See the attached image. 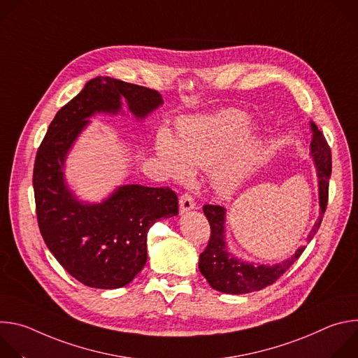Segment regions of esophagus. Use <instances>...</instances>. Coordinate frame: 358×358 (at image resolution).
Returning <instances> with one entry per match:
<instances>
[{"mask_svg": "<svg viewBox=\"0 0 358 358\" xmlns=\"http://www.w3.org/2000/svg\"><path fill=\"white\" fill-rule=\"evenodd\" d=\"M195 208V202L189 194H182L180 198V213L185 214Z\"/></svg>", "mask_w": 358, "mask_h": 358, "instance_id": "esophagus-1", "label": "esophagus"}]
</instances>
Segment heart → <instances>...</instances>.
<instances>
[{"mask_svg":"<svg viewBox=\"0 0 358 358\" xmlns=\"http://www.w3.org/2000/svg\"><path fill=\"white\" fill-rule=\"evenodd\" d=\"M249 129L248 117L232 112L188 117L180 123L178 141L167 130L159 133L156 151L171 178L180 181L188 178L192 167L206 170L214 167L211 173L214 188L221 194H232L257 170L265 155V141L257 138L227 157Z\"/></svg>","mask_w":358,"mask_h":358,"instance_id":"b5f03b06","label":"heart"}]
</instances>
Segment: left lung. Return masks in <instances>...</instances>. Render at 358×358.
<instances>
[{"label":"left lung","instance_id":"8db88e82","mask_svg":"<svg viewBox=\"0 0 358 358\" xmlns=\"http://www.w3.org/2000/svg\"><path fill=\"white\" fill-rule=\"evenodd\" d=\"M310 157L316 167L319 188V218L306 236L308 242L313 239L322 224L327 206L329 180L331 176V152L329 144L313 122H310ZM203 214L211 225V238L206 250L199 255L198 268L211 287L222 293L245 294L275 283L297 261L306 248L299 246L292 257L279 264L269 265L243 261L229 249L227 242V210L220 206H203Z\"/></svg>","mask_w":358,"mask_h":358}]
</instances>
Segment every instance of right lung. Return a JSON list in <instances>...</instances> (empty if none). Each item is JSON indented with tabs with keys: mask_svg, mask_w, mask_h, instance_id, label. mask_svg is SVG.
<instances>
[{
	"mask_svg": "<svg viewBox=\"0 0 358 358\" xmlns=\"http://www.w3.org/2000/svg\"><path fill=\"white\" fill-rule=\"evenodd\" d=\"M163 103L156 90L97 76L57 113L36 152L32 184L39 231L64 269L86 286L130 283L145 265L148 229L178 215V198L170 188L124 184L99 202L82 199L68 182L66 160L90 117L130 115L143 122Z\"/></svg>",
	"mask_w": 358,
	"mask_h": 358,
	"instance_id": "obj_1",
	"label": "right lung"
}]
</instances>
